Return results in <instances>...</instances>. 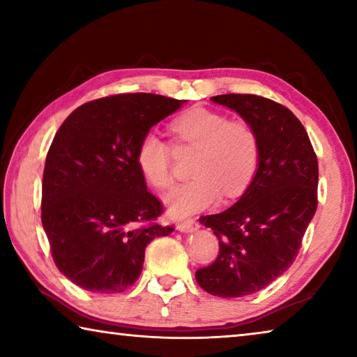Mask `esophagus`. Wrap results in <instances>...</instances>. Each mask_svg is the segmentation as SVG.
Listing matches in <instances>:
<instances>
[{"label": "esophagus", "mask_w": 357, "mask_h": 357, "mask_svg": "<svg viewBox=\"0 0 357 357\" xmlns=\"http://www.w3.org/2000/svg\"><path fill=\"white\" fill-rule=\"evenodd\" d=\"M198 227H200V223H198L195 219H187L184 222L178 223V229H179V231H183V233L195 231V229H198Z\"/></svg>", "instance_id": "1"}]
</instances>
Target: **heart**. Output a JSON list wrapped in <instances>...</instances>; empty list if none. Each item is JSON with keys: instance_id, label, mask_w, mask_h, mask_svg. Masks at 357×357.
I'll return each mask as SVG.
<instances>
[{"instance_id": "heart-1", "label": "heart", "mask_w": 357, "mask_h": 357, "mask_svg": "<svg viewBox=\"0 0 357 357\" xmlns=\"http://www.w3.org/2000/svg\"><path fill=\"white\" fill-rule=\"evenodd\" d=\"M176 148L198 149L192 164V176L168 193L167 206L176 217L195 214L213 206L220 195L239 198L249 189L259 167V138L255 128L244 119L193 107L170 124ZM135 162L144 179L157 190L173 183L172 146L155 134L142 137Z\"/></svg>"}]
</instances>
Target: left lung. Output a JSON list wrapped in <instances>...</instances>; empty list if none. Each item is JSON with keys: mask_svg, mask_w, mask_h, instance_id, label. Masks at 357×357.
<instances>
[{"mask_svg": "<svg viewBox=\"0 0 357 357\" xmlns=\"http://www.w3.org/2000/svg\"><path fill=\"white\" fill-rule=\"evenodd\" d=\"M211 100L255 128L259 167L238 203L200 217L219 238V255L195 279L213 296L243 298L273 283L298 257L318 206V159L304 126L279 102L255 94Z\"/></svg>", "mask_w": 357, "mask_h": 357, "instance_id": "left-lung-1", "label": "left lung"}]
</instances>
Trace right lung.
Here are the masks:
<instances>
[{"label": "right lung", "mask_w": 357, "mask_h": 357, "mask_svg": "<svg viewBox=\"0 0 357 357\" xmlns=\"http://www.w3.org/2000/svg\"><path fill=\"white\" fill-rule=\"evenodd\" d=\"M183 102L134 93L89 100L64 119L47 153L42 227L56 268L86 291L121 293L142 273L144 249L173 227L146 189L137 146Z\"/></svg>", "instance_id": "obj_1"}]
</instances>
